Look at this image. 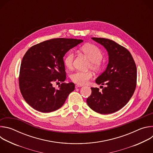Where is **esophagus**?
<instances>
[{"instance_id": "34e87169", "label": "esophagus", "mask_w": 153, "mask_h": 153, "mask_svg": "<svg viewBox=\"0 0 153 153\" xmlns=\"http://www.w3.org/2000/svg\"><path fill=\"white\" fill-rule=\"evenodd\" d=\"M82 85H76V86H75L76 88H79V87H82Z\"/></svg>"}]
</instances>
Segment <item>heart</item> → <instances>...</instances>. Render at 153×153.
<instances>
[{
  "instance_id": "b5f03b06",
  "label": "heart",
  "mask_w": 153,
  "mask_h": 153,
  "mask_svg": "<svg viewBox=\"0 0 153 153\" xmlns=\"http://www.w3.org/2000/svg\"><path fill=\"white\" fill-rule=\"evenodd\" d=\"M80 51L90 60L88 67L90 68L95 71L100 70L102 67V59L103 57V54L97 46L91 43H87L81 47ZM74 58V55L71 51L67 53L63 59V63L65 67L68 69L72 68ZM93 73L91 71L84 72L77 71L71 74L70 78L74 83L83 85L88 83L93 78Z\"/></svg>"
}]
</instances>
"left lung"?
Returning <instances> with one entry per match:
<instances>
[{"label":"left lung","instance_id":"8db88e82","mask_svg":"<svg viewBox=\"0 0 153 153\" xmlns=\"http://www.w3.org/2000/svg\"><path fill=\"white\" fill-rule=\"evenodd\" d=\"M108 51L109 62L106 70L96 80L98 85H105L102 91L91 88V94L86 99L90 108L98 113L108 114L123 108L134 94L136 87L137 68L135 62L125 47L114 41L92 37Z\"/></svg>","mask_w":153,"mask_h":153}]
</instances>
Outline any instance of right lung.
I'll return each instance as SVG.
<instances>
[{"instance_id": "add662e5", "label": "right lung", "mask_w": 153, "mask_h": 153, "mask_svg": "<svg viewBox=\"0 0 153 153\" xmlns=\"http://www.w3.org/2000/svg\"><path fill=\"white\" fill-rule=\"evenodd\" d=\"M82 42L53 39L31 47L26 52L20 65L19 88L25 100L36 110L50 113L58 110L74 90V83L63 82L66 72L63 58ZM55 81L62 83L58 89L52 86Z\"/></svg>"}]
</instances>
